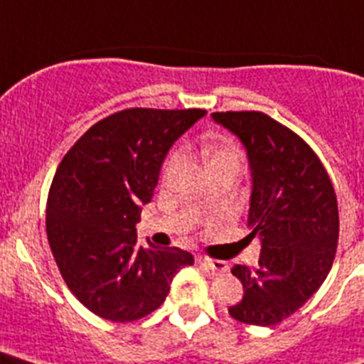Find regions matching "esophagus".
<instances>
[{"instance_id":"34e87169","label":"esophagus","mask_w":364,"mask_h":364,"mask_svg":"<svg viewBox=\"0 0 364 364\" xmlns=\"http://www.w3.org/2000/svg\"><path fill=\"white\" fill-rule=\"evenodd\" d=\"M197 262L213 273H224L228 269V264L224 262V260H213V259H208V257H198Z\"/></svg>"}]
</instances>
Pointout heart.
Here are the masks:
<instances>
[{
	"mask_svg": "<svg viewBox=\"0 0 364 364\" xmlns=\"http://www.w3.org/2000/svg\"><path fill=\"white\" fill-rule=\"evenodd\" d=\"M176 159V153L169 154L167 159V166H171ZM204 162L208 171H213V169H220V167H231L235 171H240L242 167V154L233 144L230 142H210L204 147Z\"/></svg>",
	"mask_w": 364,
	"mask_h": 364,
	"instance_id": "1",
	"label": "heart"
}]
</instances>
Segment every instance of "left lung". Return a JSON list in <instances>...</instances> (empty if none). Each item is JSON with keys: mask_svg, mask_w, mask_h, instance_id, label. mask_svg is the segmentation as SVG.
Returning <instances> with one entry per match:
<instances>
[{"mask_svg": "<svg viewBox=\"0 0 364 364\" xmlns=\"http://www.w3.org/2000/svg\"><path fill=\"white\" fill-rule=\"evenodd\" d=\"M211 118L246 149L247 228L260 240L259 268L231 269L244 297L228 311L240 323L272 326L295 314L332 268L339 239L336 191L310 146L264 112H213Z\"/></svg>", "mask_w": 364, "mask_h": 364, "instance_id": "left-lung-1", "label": "left lung"}]
</instances>
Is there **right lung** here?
Segmentation results:
<instances>
[{"instance_id": "obj_1", "label": "right lung", "mask_w": 364, "mask_h": 364, "mask_svg": "<svg viewBox=\"0 0 364 364\" xmlns=\"http://www.w3.org/2000/svg\"><path fill=\"white\" fill-rule=\"evenodd\" d=\"M202 109H125L70 147L47 200V237L74 297L102 319L131 323L166 301L173 277L195 262L178 247L138 246L136 224L167 153Z\"/></svg>"}]
</instances>
